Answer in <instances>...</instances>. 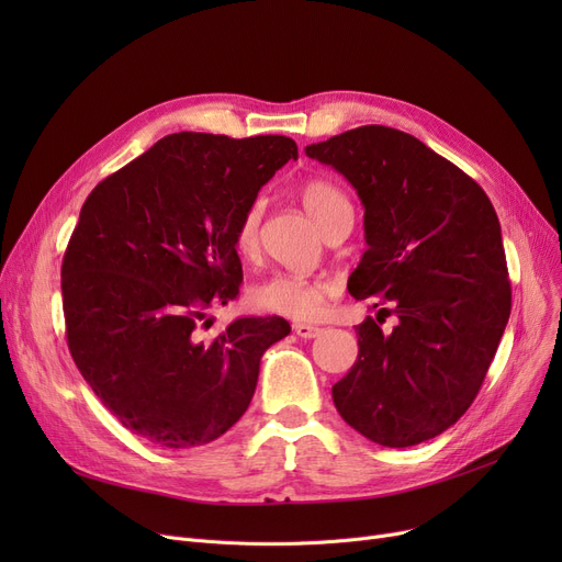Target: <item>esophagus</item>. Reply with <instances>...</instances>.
<instances>
[{
	"mask_svg": "<svg viewBox=\"0 0 562 562\" xmlns=\"http://www.w3.org/2000/svg\"><path fill=\"white\" fill-rule=\"evenodd\" d=\"M293 333H296L301 339H314L321 335V328L310 326V323H296V326H293Z\"/></svg>",
	"mask_w": 562,
	"mask_h": 562,
	"instance_id": "1",
	"label": "esophagus"
}]
</instances>
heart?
Here are the masks:
<instances>
[{
	"mask_svg": "<svg viewBox=\"0 0 562 562\" xmlns=\"http://www.w3.org/2000/svg\"><path fill=\"white\" fill-rule=\"evenodd\" d=\"M301 200L310 216L326 229L339 214L350 212V204L339 187L326 180H312L301 189ZM263 202L255 200L246 206L234 229V248L241 257H255L259 250ZM337 293V284L328 278H301L289 273H276L257 282L248 299L259 312H269L296 321L316 318L328 299Z\"/></svg>",
	"mask_w": 562,
	"mask_h": 562,
	"instance_id": "obj_1",
	"label": "heart"
}]
</instances>
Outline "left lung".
I'll return each instance as SVG.
<instances>
[{
    "label": "left lung",
    "instance_id": "left-lung-1",
    "mask_svg": "<svg viewBox=\"0 0 562 562\" xmlns=\"http://www.w3.org/2000/svg\"><path fill=\"white\" fill-rule=\"evenodd\" d=\"M305 155L341 172L364 206L367 252L352 299L367 316L358 360L333 385L341 419L380 447L405 449L451 428L474 403L510 316L501 225L485 191L412 134L364 125Z\"/></svg>",
    "mask_w": 562,
    "mask_h": 562
}]
</instances>
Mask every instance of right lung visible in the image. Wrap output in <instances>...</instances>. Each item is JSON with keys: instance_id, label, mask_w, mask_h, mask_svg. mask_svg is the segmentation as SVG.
<instances>
[{"instance_id": "obj_1", "label": "right lung", "mask_w": 562, "mask_h": 562, "mask_svg": "<svg viewBox=\"0 0 562 562\" xmlns=\"http://www.w3.org/2000/svg\"><path fill=\"white\" fill-rule=\"evenodd\" d=\"M299 147L286 136L180 132L86 198L64 257L68 348L83 380L134 435L168 449L210 445L248 409L280 316L206 310L239 296L234 229Z\"/></svg>"}]
</instances>
